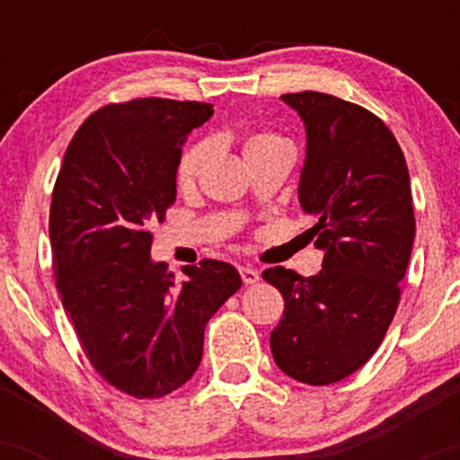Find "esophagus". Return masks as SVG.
<instances>
[{
	"label": "esophagus",
	"instance_id": "34e87169",
	"mask_svg": "<svg viewBox=\"0 0 460 460\" xmlns=\"http://www.w3.org/2000/svg\"><path fill=\"white\" fill-rule=\"evenodd\" d=\"M240 277H242V281H244L246 285H252V283L260 281V272H257L255 268L240 266Z\"/></svg>",
	"mask_w": 460,
	"mask_h": 460
}]
</instances>
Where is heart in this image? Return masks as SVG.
I'll return each instance as SVG.
<instances>
[{
  "label": "heart",
  "instance_id": "1",
  "mask_svg": "<svg viewBox=\"0 0 460 460\" xmlns=\"http://www.w3.org/2000/svg\"><path fill=\"white\" fill-rule=\"evenodd\" d=\"M281 145H288V142H285L279 134H274V131H255V134H251L244 140L242 151H244V157L248 160V157L257 155V153L268 151L272 149V146H281ZM209 151H212V146H209L208 140L192 142V145H188L186 149L181 151V155H179L177 166H175V181L179 188L190 190L194 183H197L200 171H203V164L208 162L209 157Z\"/></svg>",
  "mask_w": 460,
  "mask_h": 460
}]
</instances>
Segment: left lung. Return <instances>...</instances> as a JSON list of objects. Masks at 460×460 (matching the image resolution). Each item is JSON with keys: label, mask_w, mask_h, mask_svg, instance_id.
Returning a JSON list of instances; mask_svg holds the SVG:
<instances>
[{"label": "left lung", "mask_w": 460, "mask_h": 460, "mask_svg": "<svg viewBox=\"0 0 460 460\" xmlns=\"http://www.w3.org/2000/svg\"><path fill=\"white\" fill-rule=\"evenodd\" d=\"M281 99L307 129L298 199L324 260L315 277L263 270L285 300L270 350L294 381L331 385L376 352L398 309L415 237L409 168L392 129L361 105L314 91Z\"/></svg>", "instance_id": "obj_1"}]
</instances>
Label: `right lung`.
Wrapping results in <instances>:
<instances>
[{
  "label": "right lung",
  "instance_id": "add662e5",
  "mask_svg": "<svg viewBox=\"0 0 460 460\" xmlns=\"http://www.w3.org/2000/svg\"><path fill=\"white\" fill-rule=\"evenodd\" d=\"M212 103L145 97L79 125L49 209L56 288L91 366L134 398H162L197 372L205 326L240 289L231 263L203 260L177 281L151 261V226L177 197L186 136Z\"/></svg>",
  "mask_w": 460,
  "mask_h": 460
}]
</instances>
